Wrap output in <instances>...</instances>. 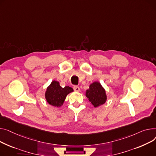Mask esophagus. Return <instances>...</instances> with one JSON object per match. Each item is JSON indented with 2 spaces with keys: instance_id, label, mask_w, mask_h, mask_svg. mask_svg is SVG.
<instances>
[{
  "instance_id": "1",
  "label": "esophagus",
  "mask_w": 156,
  "mask_h": 156,
  "mask_svg": "<svg viewBox=\"0 0 156 156\" xmlns=\"http://www.w3.org/2000/svg\"><path fill=\"white\" fill-rule=\"evenodd\" d=\"M74 91H76V92H79L80 88H79V87L75 86H74Z\"/></svg>"
}]
</instances>
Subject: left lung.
I'll list each match as a JSON object with an SVG mask.
<instances>
[{"mask_svg": "<svg viewBox=\"0 0 156 156\" xmlns=\"http://www.w3.org/2000/svg\"><path fill=\"white\" fill-rule=\"evenodd\" d=\"M86 96L95 108L105 104L107 99L106 91L98 82H94L89 86Z\"/></svg>", "mask_w": 156, "mask_h": 156, "instance_id": "obj_1", "label": "left lung"}]
</instances>
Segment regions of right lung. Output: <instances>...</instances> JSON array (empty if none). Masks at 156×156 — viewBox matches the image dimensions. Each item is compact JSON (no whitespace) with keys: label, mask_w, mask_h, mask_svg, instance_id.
Here are the masks:
<instances>
[{"label":"right lung","mask_w":156,"mask_h":156,"mask_svg":"<svg viewBox=\"0 0 156 156\" xmlns=\"http://www.w3.org/2000/svg\"><path fill=\"white\" fill-rule=\"evenodd\" d=\"M73 91L74 90L72 87L69 86L62 87L58 81L53 80L46 90L45 98L48 104L55 107H60L63 105L67 94Z\"/></svg>","instance_id":"right-lung-1"}]
</instances>
